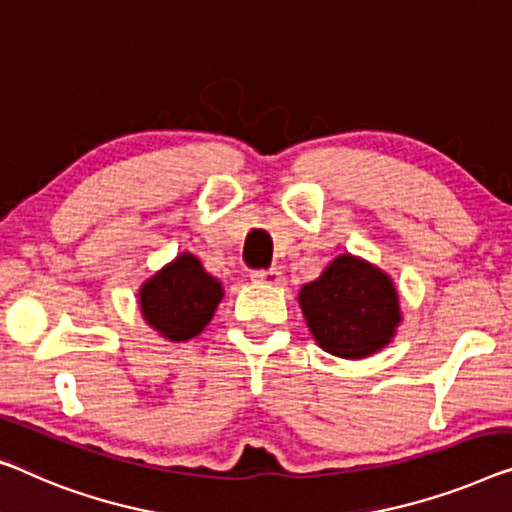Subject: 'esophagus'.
Returning <instances> with one entry per match:
<instances>
[{
    "label": "esophagus",
    "mask_w": 512,
    "mask_h": 512,
    "mask_svg": "<svg viewBox=\"0 0 512 512\" xmlns=\"http://www.w3.org/2000/svg\"><path fill=\"white\" fill-rule=\"evenodd\" d=\"M253 282H257V285H280L282 280V273L278 269H262V271H253Z\"/></svg>",
    "instance_id": "obj_1"
}]
</instances>
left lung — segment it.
<instances>
[{
	"mask_svg": "<svg viewBox=\"0 0 512 512\" xmlns=\"http://www.w3.org/2000/svg\"><path fill=\"white\" fill-rule=\"evenodd\" d=\"M299 305L317 345L340 358L379 352L402 322L391 276L349 253L301 287Z\"/></svg>",
	"mask_w": 512,
	"mask_h": 512,
	"instance_id": "8db88e82",
	"label": "left lung"
}]
</instances>
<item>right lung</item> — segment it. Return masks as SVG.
Masks as SVG:
<instances>
[{"label": "right lung", "instance_id": "right-lung-1", "mask_svg": "<svg viewBox=\"0 0 512 512\" xmlns=\"http://www.w3.org/2000/svg\"><path fill=\"white\" fill-rule=\"evenodd\" d=\"M223 285L204 271L200 259L181 253L140 287L144 322L172 342L195 338L211 322Z\"/></svg>", "mask_w": 512, "mask_h": 512}]
</instances>
